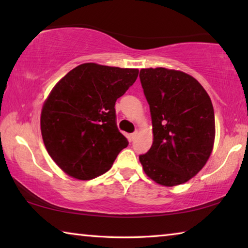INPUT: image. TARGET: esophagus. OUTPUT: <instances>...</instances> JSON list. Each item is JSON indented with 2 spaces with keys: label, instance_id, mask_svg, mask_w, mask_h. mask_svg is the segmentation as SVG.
<instances>
[{
  "label": "esophagus",
  "instance_id": "obj_1",
  "mask_svg": "<svg viewBox=\"0 0 248 248\" xmlns=\"http://www.w3.org/2000/svg\"><path fill=\"white\" fill-rule=\"evenodd\" d=\"M137 136H138V131H136V132H133V133H131L130 134V139H131V141H133L134 139H136L137 138Z\"/></svg>",
  "mask_w": 248,
  "mask_h": 248
}]
</instances>
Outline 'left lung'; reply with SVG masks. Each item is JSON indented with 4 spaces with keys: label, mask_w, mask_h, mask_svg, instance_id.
<instances>
[{
    "label": "left lung",
    "mask_w": 248,
    "mask_h": 248,
    "mask_svg": "<svg viewBox=\"0 0 248 248\" xmlns=\"http://www.w3.org/2000/svg\"><path fill=\"white\" fill-rule=\"evenodd\" d=\"M140 81L153 125V144L139 156L144 173L163 186L186 183L212 152L216 125L211 99L196 78L182 71L142 69Z\"/></svg>",
    "instance_id": "8db88e82"
}]
</instances>
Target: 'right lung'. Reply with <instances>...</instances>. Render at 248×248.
<instances>
[{
  "instance_id": "right-lung-1",
  "label": "right lung",
  "mask_w": 248,
  "mask_h": 248,
  "mask_svg": "<svg viewBox=\"0 0 248 248\" xmlns=\"http://www.w3.org/2000/svg\"><path fill=\"white\" fill-rule=\"evenodd\" d=\"M138 74V69L83 63L56 84L41 110L40 128L49 155L65 174L93 179L127 148L115 104Z\"/></svg>"
}]
</instances>
